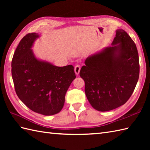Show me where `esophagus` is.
<instances>
[{"label":"esophagus","mask_w":150,"mask_h":150,"mask_svg":"<svg viewBox=\"0 0 150 150\" xmlns=\"http://www.w3.org/2000/svg\"><path fill=\"white\" fill-rule=\"evenodd\" d=\"M75 74L76 75H79V72H80V70H81V66L79 64L76 65L75 66Z\"/></svg>","instance_id":"34e87169"}]
</instances>
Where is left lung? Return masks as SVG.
I'll use <instances>...</instances> for the list:
<instances>
[{"label": "left lung", "instance_id": "obj_1", "mask_svg": "<svg viewBox=\"0 0 150 150\" xmlns=\"http://www.w3.org/2000/svg\"><path fill=\"white\" fill-rule=\"evenodd\" d=\"M112 45L89 57L80 71L89 103L100 111L125 104L139 77L138 51L129 35L117 30Z\"/></svg>", "mask_w": 150, "mask_h": 150}]
</instances>
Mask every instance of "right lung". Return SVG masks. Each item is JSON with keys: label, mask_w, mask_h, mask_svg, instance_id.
Instances as JSON below:
<instances>
[{"label": "right lung", "mask_w": 150, "mask_h": 150, "mask_svg": "<svg viewBox=\"0 0 150 150\" xmlns=\"http://www.w3.org/2000/svg\"><path fill=\"white\" fill-rule=\"evenodd\" d=\"M37 37V33H28L19 42L11 61L13 81L18 97L28 108L52 115L62 109L76 76L72 65L58 67L37 59L31 48Z\"/></svg>", "instance_id": "1"}]
</instances>
